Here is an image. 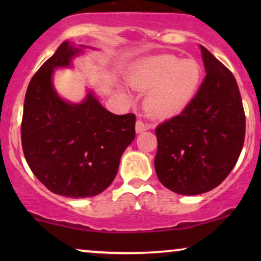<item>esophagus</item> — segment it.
<instances>
[{
  "label": "esophagus",
  "mask_w": 261,
  "mask_h": 261,
  "mask_svg": "<svg viewBox=\"0 0 261 261\" xmlns=\"http://www.w3.org/2000/svg\"><path fill=\"white\" fill-rule=\"evenodd\" d=\"M135 128H136V133L140 134V133H143V131L147 130L148 127H147V125H146L143 121L137 120L136 121V126H135Z\"/></svg>",
  "instance_id": "34e87169"
}]
</instances>
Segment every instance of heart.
<instances>
[{
    "label": "heart",
    "instance_id": "heart-1",
    "mask_svg": "<svg viewBox=\"0 0 261 261\" xmlns=\"http://www.w3.org/2000/svg\"><path fill=\"white\" fill-rule=\"evenodd\" d=\"M200 79L201 71L195 61L162 55L139 62L128 80L135 89L146 92L143 107L149 115L169 119L190 104Z\"/></svg>",
    "mask_w": 261,
    "mask_h": 261
}]
</instances>
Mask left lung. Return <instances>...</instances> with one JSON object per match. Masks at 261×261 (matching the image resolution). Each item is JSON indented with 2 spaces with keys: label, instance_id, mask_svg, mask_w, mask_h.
I'll use <instances>...</instances> for the list:
<instances>
[{
  "label": "left lung",
  "instance_id": "obj_1",
  "mask_svg": "<svg viewBox=\"0 0 261 261\" xmlns=\"http://www.w3.org/2000/svg\"><path fill=\"white\" fill-rule=\"evenodd\" d=\"M206 77L179 115L155 128L158 179L180 195H197L218 187L243 148L245 114L232 72L200 45Z\"/></svg>",
  "mask_w": 261,
  "mask_h": 261
}]
</instances>
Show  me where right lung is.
Segmentation results:
<instances>
[{
  "label": "right lung",
  "mask_w": 261,
  "mask_h": 261,
  "mask_svg": "<svg viewBox=\"0 0 261 261\" xmlns=\"http://www.w3.org/2000/svg\"><path fill=\"white\" fill-rule=\"evenodd\" d=\"M82 49L64 41L33 76L23 109L22 147L34 175L58 195L91 197L112 184L121 154L135 139L136 116L115 115L92 92L80 104L59 97L58 67H70Z\"/></svg>",
  "instance_id": "right-lung-1"
}]
</instances>
